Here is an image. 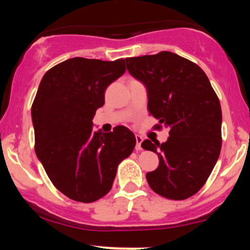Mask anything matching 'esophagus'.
Returning a JSON list of instances; mask_svg holds the SVG:
<instances>
[{
    "label": "esophagus",
    "mask_w": 250,
    "mask_h": 250,
    "mask_svg": "<svg viewBox=\"0 0 250 250\" xmlns=\"http://www.w3.org/2000/svg\"><path fill=\"white\" fill-rule=\"evenodd\" d=\"M135 139H136V149L137 150H141V143L143 141V137L141 135H136L135 136Z\"/></svg>",
    "instance_id": "34e87169"
}]
</instances>
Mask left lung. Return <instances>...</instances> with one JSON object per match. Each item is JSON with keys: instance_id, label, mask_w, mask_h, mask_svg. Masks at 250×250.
Listing matches in <instances>:
<instances>
[{"instance_id": "1", "label": "left lung", "mask_w": 250, "mask_h": 250, "mask_svg": "<svg viewBox=\"0 0 250 250\" xmlns=\"http://www.w3.org/2000/svg\"><path fill=\"white\" fill-rule=\"evenodd\" d=\"M127 69L147 88L148 110L169 128L166 142L145 140L157 154L159 167L147 173L155 193L170 200L196 194L220 156L222 111L207 75L196 63L170 51L125 59Z\"/></svg>"}]
</instances>
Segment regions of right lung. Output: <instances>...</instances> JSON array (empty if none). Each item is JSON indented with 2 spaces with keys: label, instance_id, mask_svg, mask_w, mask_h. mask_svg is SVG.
I'll return each mask as SVG.
<instances>
[{
  "label": "right lung",
  "instance_id": "right-lung-1",
  "mask_svg": "<svg viewBox=\"0 0 250 250\" xmlns=\"http://www.w3.org/2000/svg\"><path fill=\"white\" fill-rule=\"evenodd\" d=\"M125 71V60L74 57L42 77L31 105L36 156L53 185L79 202H94L113 187L119 163L133 153L136 139L120 125L93 130L104 91Z\"/></svg>",
  "mask_w": 250,
  "mask_h": 250
}]
</instances>
